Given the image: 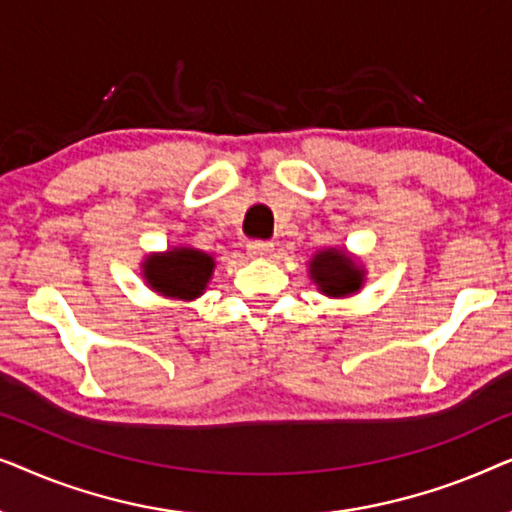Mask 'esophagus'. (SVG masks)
I'll list each match as a JSON object with an SVG mask.
<instances>
[{
  "label": "esophagus",
  "instance_id": "1",
  "mask_svg": "<svg viewBox=\"0 0 512 512\" xmlns=\"http://www.w3.org/2000/svg\"><path fill=\"white\" fill-rule=\"evenodd\" d=\"M247 254L251 258H265L272 254V244L270 242H263V240H251L247 244Z\"/></svg>",
  "mask_w": 512,
  "mask_h": 512
}]
</instances>
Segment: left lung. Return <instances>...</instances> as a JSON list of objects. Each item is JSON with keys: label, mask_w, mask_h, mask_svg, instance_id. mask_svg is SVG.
I'll use <instances>...</instances> for the list:
<instances>
[{"label": "left lung", "mask_w": 512, "mask_h": 512, "mask_svg": "<svg viewBox=\"0 0 512 512\" xmlns=\"http://www.w3.org/2000/svg\"><path fill=\"white\" fill-rule=\"evenodd\" d=\"M310 277L324 296L345 298L361 289L366 272L342 249H324L312 256Z\"/></svg>", "instance_id": "1"}]
</instances>
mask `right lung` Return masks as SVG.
I'll return each mask as SVG.
<instances>
[{
    "label": "right lung",
    "instance_id": "obj_1",
    "mask_svg": "<svg viewBox=\"0 0 512 512\" xmlns=\"http://www.w3.org/2000/svg\"><path fill=\"white\" fill-rule=\"evenodd\" d=\"M142 268L146 284L160 296L193 300L205 293L214 272V258L200 249L174 247L146 256Z\"/></svg>",
    "mask_w": 512,
    "mask_h": 512
}]
</instances>
